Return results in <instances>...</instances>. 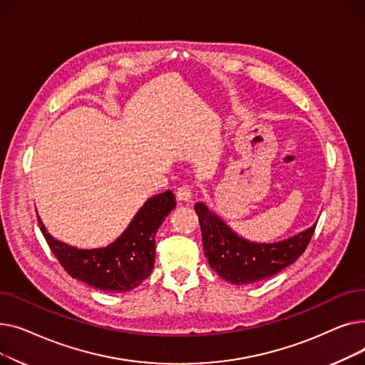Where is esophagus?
<instances>
[{"instance_id":"obj_1","label":"esophagus","mask_w":365,"mask_h":365,"mask_svg":"<svg viewBox=\"0 0 365 365\" xmlns=\"http://www.w3.org/2000/svg\"><path fill=\"white\" fill-rule=\"evenodd\" d=\"M178 200L180 201H190L192 198V186L190 185H182L178 187V192H176Z\"/></svg>"}]
</instances>
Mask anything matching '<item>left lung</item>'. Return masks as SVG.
Listing matches in <instances>:
<instances>
[{
  "label": "left lung",
  "instance_id": "1",
  "mask_svg": "<svg viewBox=\"0 0 365 365\" xmlns=\"http://www.w3.org/2000/svg\"><path fill=\"white\" fill-rule=\"evenodd\" d=\"M202 247L212 269L237 285L271 278L296 262L311 242L317 225L281 242L257 244L237 235L202 202L195 204Z\"/></svg>",
  "mask_w": 365,
  "mask_h": 365
}]
</instances>
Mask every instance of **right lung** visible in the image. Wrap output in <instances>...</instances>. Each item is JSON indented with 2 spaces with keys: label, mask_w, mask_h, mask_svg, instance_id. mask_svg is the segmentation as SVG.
Returning a JSON list of instances; mask_svg holds the SVG:
<instances>
[{
  "label": "right lung",
  "mask_w": 365,
  "mask_h": 365,
  "mask_svg": "<svg viewBox=\"0 0 365 365\" xmlns=\"http://www.w3.org/2000/svg\"><path fill=\"white\" fill-rule=\"evenodd\" d=\"M175 207L171 190L152 197L117 241L94 250H80L54 240L40 217L38 225L50 250L72 278L102 292L125 293L136 289L152 272L157 231Z\"/></svg>",
  "instance_id": "right-lung-1"
}]
</instances>
